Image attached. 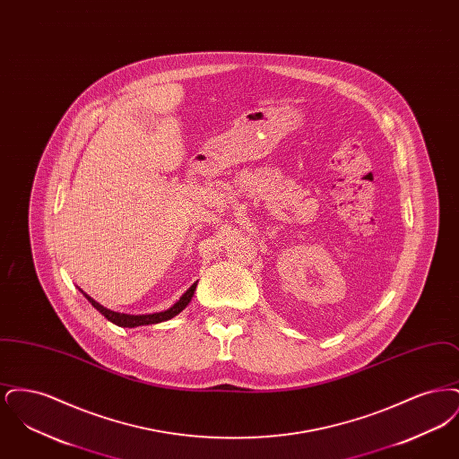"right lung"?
Returning <instances> with one entry per match:
<instances>
[{"instance_id":"1","label":"right lung","mask_w":459,"mask_h":459,"mask_svg":"<svg viewBox=\"0 0 459 459\" xmlns=\"http://www.w3.org/2000/svg\"><path fill=\"white\" fill-rule=\"evenodd\" d=\"M196 284L191 285L184 294L182 298L175 303L170 309L167 311H160V313H153V315H126V313H117V311H111L108 307L96 303L92 298H89L88 294L84 292V296L88 298L89 303L94 306L107 320H109L111 324L118 325V327H141V325H153V324H160V322H165V320H170L174 318L175 315H178L186 306L189 305V301L193 299L195 296V290H196Z\"/></svg>"}]
</instances>
